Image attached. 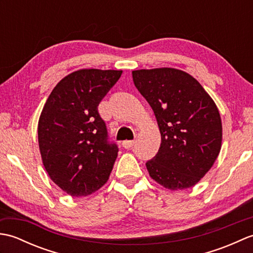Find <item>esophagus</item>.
<instances>
[{
  "label": "esophagus",
  "instance_id": "34e87169",
  "mask_svg": "<svg viewBox=\"0 0 253 253\" xmlns=\"http://www.w3.org/2000/svg\"><path fill=\"white\" fill-rule=\"evenodd\" d=\"M135 140H125L123 141V147L125 149H130L131 147H133V144H135Z\"/></svg>",
  "mask_w": 253,
  "mask_h": 253
}]
</instances>
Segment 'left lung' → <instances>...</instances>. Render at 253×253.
Listing matches in <instances>:
<instances>
[{"mask_svg":"<svg viewBox=\"0 0 253 253\" xmlns=\"http://www.w3.org/2000/svg\"><path fill=\"white\" fill-rule=\"evenodd\" d=\"M132 79L161 132L159 152L146 163L150 176L169 190L195 186L221 151L222 121L215 103L197 79L179 69H139Z\"/></svg>","mask_w":253,"mask_h":253,"instance_id":"obj_1","label":"left lung"}]
</instances>
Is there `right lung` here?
I'll return each mask as SVG.
<instances>
[{
  "label": "right lung",
  "mask_w": 253,
  "mask_h": 253,
  "mask_svg": "<svg viewBox=\"0 0 253 253\" xmlns=\"http://www.w3.org/2000/svg\"><path fill=\"white\" fill-rule=\"evenodd\" d=\"M122 71L80 69L64 77L47 98L38 140L50 178L73 197L95 192L110 177L118 148L109 141L98 106Z\"/></svg>",
  "instance_id": "add662e5"
}]
</instances>
